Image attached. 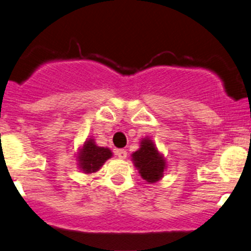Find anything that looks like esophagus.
Instances as JSON below:
<instances>
[{
    "mask_svg": "<svg viewBox=\"0 0 251 251\" xmlns=\"http://www.w3.org/2000/svg\"><path fill=\"white\" fill-rule=\"evenodd\" d=\"M116 154L118 155L119 159H126V157H127V152L125 150H117Z\"/></svg>",
    "mask_w": 251,
    "mask_h": 251,
    "instance_id": "esophagus-1",
    "label": "esophagus"
}]
</instances>
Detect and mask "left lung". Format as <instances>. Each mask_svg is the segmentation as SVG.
I'll list each match as a JSON object with an SVG mask.
<instances>
[{
  "instance_id": "1",
  "label": "left lung",
  "mask_w": 251,
  "mask_h": 251,
  "mask_svg": "<svg viewBox=\"0 0 251 251\" xmlns=\"http://www.w3.org/2000/svg\"><path fill=\"white\" fill-rule=\"evenodd\" d=\"M131 157L139 175L149 184L157 183L162 179L164 171L168 169L166 158L149 137L143 138L139 149L133 152Z\"/></svg>"
}]
</instances>
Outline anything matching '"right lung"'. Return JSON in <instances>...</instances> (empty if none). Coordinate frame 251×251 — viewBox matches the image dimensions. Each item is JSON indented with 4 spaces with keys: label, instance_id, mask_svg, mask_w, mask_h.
<instances>
[{
    "label": "right lung",
    "instance_id": "1",
    "mask_svg": "<svg viewBox=\"0 0 251 251\" xmlns=\"http://www.w3.org/2000/svg\"><path fill=\"white\" fill-rule=\"evenodd\" d=\"M112 151L108 148L98 146L93 138H87L82 145L77 149L76 164L83 174H96L102 168L103 164L112 158Z\"/></svg>",
    "mask_w": 251,
    "mask_h": 251
}]
</instances>
